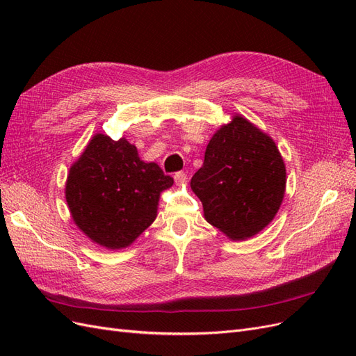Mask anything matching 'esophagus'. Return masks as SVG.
Wrapping results in <instances>:
<instances>
[{
  "instance_id": "esophagus-1",
  "label": "esophagus",
  "mask_w": 356,
  "mask_h": 356,
  "mask_svg": "<svg viewBox=\"0 0 356 356\" xmlns=\"http://www.w3.org/2000/svg\"><path fill=\"white\" fill-rule=\"evenodd\" d=\"M174 179L178 186H184L187 182V175L186 172H177V174L174 175Z\"/></svg>"
}]
</instances>
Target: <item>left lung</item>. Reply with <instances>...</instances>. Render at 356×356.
Segmentation results:
<instances>
[{
  "instance_id": "8db88e82",
  "label": "left lung",
  "mask_w": 356,
  "mask_h": 356,
  "mask_svg": "<svg viewBox=\"0 0 356 356\" xmlns=\"http://www.w3.org/2000/svg\"><path fill=\"white\" fill-rule=\"evenodd\" d=\"M190 187L203 204L204 220L229 239L245 241L276 217L286 169L273 139L236 114L211 138Z\"/></svg>"
}]
</instances>
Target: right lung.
Segmentation results:
<instances>
[{"label": "right lung", "instance_id": "obj_1", "mask_svg": "<svg viewBox=\"0 0 356 356\" xmlns=\"http://www.w3.org/2000/svg\"><path fill=\"white\" fill-rule=\"evenodd\" d=\"M172 184L126 138L96 134L70 168L65 197L72 221L92 242L122 250L152 225L160 193Z\"/></svg>", "mask_w": 356, "mask_h": 356}]
</instances>
